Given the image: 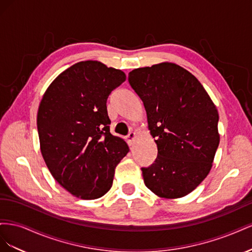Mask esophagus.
I'll use <instances>...</instances> for the list:
<instances>
[{
	"instance_id": "34e87169",
	"label": "esophagus",
	"mask_w": 252,
	"mask_h": 252,
	"mask_svg": "<svg viewBox=\"0 0 252 252\" xmlns=\"http://www.w3.org/2000/svg\"><path fill=\"white\" fill-rule=\"evenodd\" d=\"M135 138H136V134H135L134 132H130V133H129V134L127 135L126 140H127V143L129 144V146H131V145L133 144Z\"/></svg>"
}]
</instances>
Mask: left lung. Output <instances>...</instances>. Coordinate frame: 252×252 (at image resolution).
<instances>
[{"label": "left lung", "mask_w": 252, "mask_h": 252, "mask_svg": "<svg viewBox=\"0 0 252 252\" xmlns=\"http://www.w3.org/2000/svg\"><path fill=\"white\" fill-rule=\"evenodd\" d=\"M128 81L158 146L155 163L142 168L145 185L165 199L187 195L212 167L220 143L216 105L199 80L174 63L136 68Z\"/></svg>", "instance_id": "obj_1"}]
</instances>
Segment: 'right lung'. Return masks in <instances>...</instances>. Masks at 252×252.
I'll list each match as a JSON object with an SVG mask.
<instances>
[{"mask_svg":"<svg viewBox=\"0 0 252 252\" xmlns=\"http://www.w3.org/2000/svg\"><path fill=\"white\" fill-rule=\"evenodd\" d=\"M125 73L97 61H83L55 79L37 110V132L45 163L55 180L83 200L103 196L114 169L129 151L109 131L108 95Z\"/></svg>","mask_w":252,"mask_h":252,"instance_id":"obj_1","label":"right lung"}]
</instances>
